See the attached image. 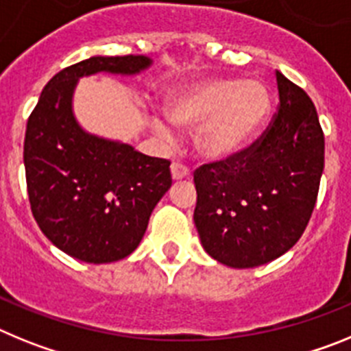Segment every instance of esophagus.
<instances>
[{
    "label": "esophagus",
    "instance_id": "esophagus-1",
    "mask_svg": "<svg viewBox=\"0 0 351 351\" xmlns=\"http://www.w3.org/2000/svg\"><path fill=\"white\" fill-rule=\"evenodd\" d=\"M170 172H172L173 181H182V179H190V170L186 169L184 165H179V163H172L170 167Z\"/></svg>",
    "mask_w": 351,
    "mask_h": 351
}]
</instances>
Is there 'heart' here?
<instances>
[{"instance_id":"obj_1","label":"heart","mask_w":351,"mask_h":351,"mask_svg":"<svg viewBox=\"0 0 351 351\" xmlns=\"http://www.w3.org/2000/svg\"><path fill=\"white\" fill-rule=\"evenodd\" d=\"M163 112L173 126L193 130L200 156L226 160L256 137L271 112V93L255 79H204L170 91ZM153 128L161 137H170L163 121L154 119Z\"/></svg>"}]
</instances>
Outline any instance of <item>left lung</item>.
<instances>
[{
	"label": "left lung",
	"mask_w": 351,
	"mask_h": 351,
	"mask_svg": "<svg viewBox=\"0 0 351 351\" xmlns=\"http://www.w3.org/2000/svg\"><path fill=\"white\" fill-rule=\"evenodd\" d=\"M276 82L280 107L260 141L193 178L200 243L234 269L258 267L295 246L320 188L325 141L315 105L281 71Z\"/></svg>",
	"instance_id": "1"
}]
</instances>
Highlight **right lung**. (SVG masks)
Segmentation results:
<instances>
[{"instance_id": "1", "label": "right lung", "mask_w": 351, "mask_h": 351, "mask_svg": "<svg viewBox=\"0 0 351 351\" xmlns=\"http://www.w3.org/2000/svg\"><path fill=\"white\" fill-rule=\"evenodd\" d=\"M147 56H93L56 73L27 119L24 169L33 216L43 235L86 263H110L137 250L149 216L172 186L170 161L89 133L73 112L82 77H133Z\"/></svg>"}]
</instances>
